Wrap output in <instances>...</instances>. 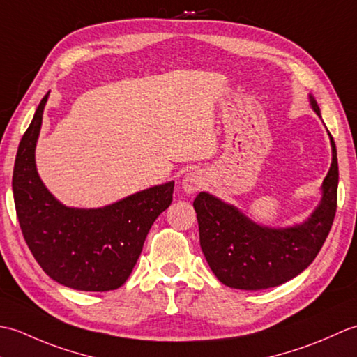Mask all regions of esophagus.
<instances>
[{
  "instance_id": "1",
  "label": "esophagus",
  "mask_w": 357,
  "mask_h": 357,
  "mask_svg": "<svg viewBox=\"0 0 357 357\" xmlns=\"http://www.w3.org/2000/svg\"><path fill=\"white\" fill-rule=\"evenodd\" d=\"M204 184L202 173L198 170H190L184 174L183 178V188L185 193H195L198 192Z\"/></svg>"
}]
</instances>
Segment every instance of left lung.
<instances>
[{
  "instance_id": "left-lung-1",
  "label": "left lung",
  "mask_w": 357,
  "mask_h": 357,
  "mask_svg": "<svg viewBox=\"0 0 357 357\" xmlns=\"http://www.w3.org/2000/svg\"><path fill=\"white\" fill-rule=\"evenodd\" d=\"M310 105L321 116L310 95ZM331 142V167L322 183V199L305 222L271 229L253 222L241 210L201 192L193 201L202 253L221 282L239 290L278 287L304 271L319 253L337 207V153Z\"/></svg>"
}]
</instances>
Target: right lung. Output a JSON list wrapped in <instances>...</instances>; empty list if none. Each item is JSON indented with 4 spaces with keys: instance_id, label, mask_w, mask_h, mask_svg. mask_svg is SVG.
<instances>
[{
    "instance_id": "right-lung-1",
    "label": "right lung",
    "mask_w": 357,
    "mask_h": 357,
    "mask_svg": "<svg viewBox=\"0 0 357 357\" xmlns=\"http://www.w3.org/2000/svg\"><path fill=\"white\" fill-rule=\"evenodd\" d=\"M47 98L44 95L22 136L13 167V199L22 236L56 282L81 291L116 290L130 276L151 224L172 204L174 183L146 188L101 208L63 206L45 188L35 164Z\"/></svg>"
}]
</instances>
